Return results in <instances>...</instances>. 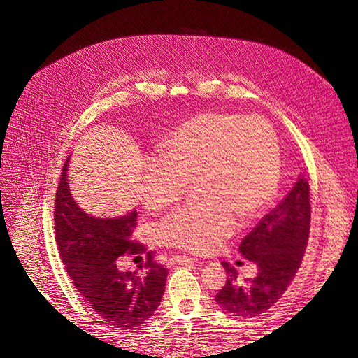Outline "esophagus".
<instances>
[{
	"label": "esophagus",
	"instance_id": "obj_1",
	"mask_svg": "<svg viewBox=\"0 0 358 358\" xmlns=\"http://www.w3.org/2000/svg\"><path fill=\"white\" fill-rule=\"evenodd\" d=\"M196 262V258H191L187 255H175L170 258V264H189Z\"/></svg>",
	"mask_w": 358,
	"mask_h": 358
}]
</instances>
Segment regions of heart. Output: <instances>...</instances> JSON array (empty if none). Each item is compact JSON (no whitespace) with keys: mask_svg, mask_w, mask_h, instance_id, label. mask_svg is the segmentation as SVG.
<instances>
[{"mask_svg":"<svg viewBox=\"0 0 358 358\" xmlns=\"http://www.w3.org/2000/svg\"><path fill=\"white\" fill-rule=\"evenodd\" d=\"M142 197L159 212L176 204L189 187L194 201L161 222L166 245L210 254L272 201L280 178V150L273 128L258 116L204 113L162 140L159 159L142 162Z\"/></svg>","mask_w":358,"mask_h":358,"instance_id":"heart-1","label":"heart"}]
</instances>
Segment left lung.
<instances>
[{
    "instance_id": "obj_1",
    "label": "left lung",
    "mask_w": 358,
    "mask_h": 358,
    "mask_svg": "<svg viewBox=\"0 0 358 358\" xmlns=\"http://www.w3.org/2000/svg\"><path fill=\"white\" fill-rule=\"evenodd\" d=\"M310 229V191L300 178L287 197L263 216L242 241L241 254L257 264L255 278H237L236 267L224 262L227 282L215 297L233 317L255 318L272 308L291 285L308 246Z\"/></svg>"
}]
</instances>
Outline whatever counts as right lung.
Wrapping results in <instances>:
<instances>
[{"label":"right lung","instance_id":"obj_1","mask_svg":"<svg viewBox=\"0 0 358 358\" xmlns=\"http://www.w3.org/2000/svg\"><path fill=\"white\" fill-rule=\"evenodd\" d=\"M69 159L57 191L55 237L74 287L99 317L116 330L142 326L154 315L166 291L169 270L143 243L131 241L137 212L121 218H96L73 200L67 183ZM124 253H146L145 273H121L114 262Z\"/></svg>","mask_w":358,"mask_h":358}]
</instances>
